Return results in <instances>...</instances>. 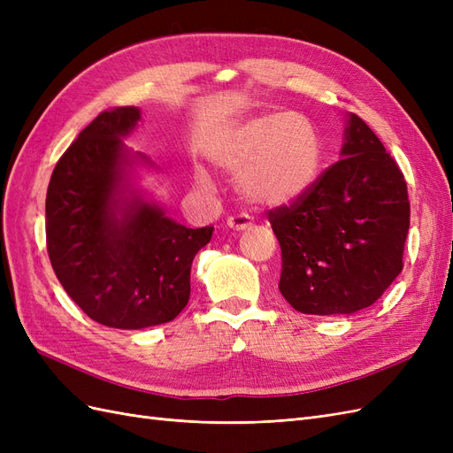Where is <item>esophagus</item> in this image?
Listing matches in <instances>:
<instances>
[{"mask_svg":"<svg viewBox=\"0 0 453 453\" xmlns=\"http://www.w3.org/2000/svg\"><path fill=\"white\" fill-rule=\"evenodd\" d=\"M251 219L248 217V215H234V217H228V221H226V226L230 228V230H234V232H242V230H248V228H251Z\"/></svg>","mask_w":453,"mask_h":453,"instance_id":"obj_1","label":"esophagus"}]
</instances>
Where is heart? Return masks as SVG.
<instances>
[{
	"label": "heart",
	"instance_id": "heart-1",
	"mask_svg": "<svg viewBox=\"0 0 453 453\" xmlns=\"http://www.w3.org/2000/svg\"><path fill=\"white\" fill-rule=\"evenodd\" d=\"M211 158L236 173V193L255 208H281L303 198L321 170L323 145L311 120L300 113L257 115L234 122L211 145ZM210 188V175L195 170Z\"/></svg>",
	"mask_w": 453,
	"mask_h": 453
}]
</instances>
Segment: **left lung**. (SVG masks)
<instances>
[{
    "mask_svg": "<svg viewBox=\"0 0 453 453\" xmlns=\"http://www.w3.org/2000/svg\"><path fill=\"white\" fill-rule=\"evenodd\" d=\"M268 219L281 248L280 291L296 311L355 313L372 306L403 270L404 175L353 113L346 115L340 160Z\"/></svg>",
    "mask_w": 453,
    "mask_h": 453,
    "instance_id": "8db88e82",
    "label": "left lung"
}]
</instances>
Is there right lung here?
<instances>
[{
    "label": "right lung",
    "instance_id": "1",
    "mask_svg": "<svg viewBox=\"0 0 453 453\" xmlns=\"http://www.w3.org/2000/svg\"><path fill=\"white\" fill-rule=\"evenodd\" d=\"M138 107L96 117L65 150L47 190V250L73 303L105 326L138 331L175 319L190 296V266L213 226L187 228L135 185L155 168L125 140Z\"/></svg>",
    "mask_w": 453,
    "mask_h": 453
}]
</instances>
